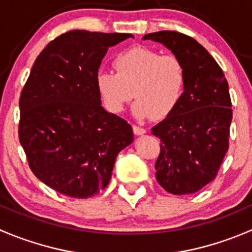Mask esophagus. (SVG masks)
<instances>
[{"mask_svg":"<svg viewBox=\"0 0 252 252\" xmlns=\"http://www.w3.org/2000/svg\"><path fill=\"white\" fill-rule=\"evenodd\" d=\"M133 131L134 134H136V135H143V134L146 133L145 129L141 128V126H133Z\"/></svg>","mask_w":252,"mask_h":252,"instance_id":"obj_1","label":"esophagus"}]
</instances>
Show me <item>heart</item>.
<instances>
[{
	"instance_id": "1",
	"label": "heart",
	"mask_w": 252,
	"mask_h": 252,
	"mask_svg": "<svg viewBox=\"0 0 252 252\" xmlns=\"http://www.w3.org/2000/svg\"><path fill=\"white\" fill-rule=\"evenodd\" d=\"M114 72L98 71L96 90L104 108L119 113L134 97L138 118L170 117L180 104L186 89V69L178 56L136 45L117 54Z\"/></svg>"
}]
</instances>
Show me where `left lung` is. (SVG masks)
Listing matches in <instances>:
<instances>
[{
	"mask_svg": "<svg viewBox=\"0 0 252 252\" xmlns=\"http://www.w3.org/2000/svg\"><path fill=\"white\" fill-rule=\"evenodd\" d=\"M143 39L163 44L186 69L180 104L151 129L160 139L156 180L168 193H196L216 178L229 149L233 111L228 81L213 56L192 36L161 31Z\"/></svg>",
	"mask_w": 252,
	"mask_h": 252,
	"instance_id": "8db88e82",
	"label": "left lung"
}]
</instances>
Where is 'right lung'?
Wrapping results in <instances>:
<instances>
[{
    "label": "right lung",
    "mask_w": 252,
    "mask_h": 252,
    "mask_svg": "<svg viewBox=\"0 0 252 252\" xmlns=\"http://www.w3.org/2000/svg\"><path fill=\"white\" fill-rule=\"evenodd\" d=\"M130 36L71 31L35 59L19 97V143L32 172L59 193L84 199L104 189L133 141L130 124L104 111L96 90L108 48Z\"/></svg>",
    "instance_id": "right-lung-1"
}]
</instances>
